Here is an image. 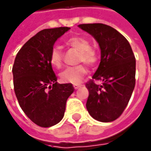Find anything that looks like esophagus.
Segmentation results:
<instances>
[{"mask_svg": "<svg viewBox=\"0 0 151 151\" xmlns=\"http://www.w3.org/2000/svg\"><path fill=\"white\" fill-rule=\"evenodd\" d=\"M81 87V85L80 84H74L73 85V88H74V89H78Z\"/></svg>", "mask_w": 151, "mask_h": 151, "instance_id": "esophagus-1", "label": "esophagus"}]
</instances>
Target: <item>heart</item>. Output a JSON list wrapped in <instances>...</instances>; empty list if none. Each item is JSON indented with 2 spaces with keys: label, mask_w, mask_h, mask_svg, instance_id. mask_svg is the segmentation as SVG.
<instances>
[{
  "label": "heart",
  "mask_w": 151,
  "mask_h": 151,
  "mask_svg": "<svg viewBox=\"0 0 151 151\" xmlns=\"http://www.w3.org/2000/svg\"><path fill=\"white\" fill-rule=\"evenodd\" d=\"M65 44L66 45L79 51V62H84L88 65H93L97 62V54L94 50L91 49V45L87 39L81 36L70 37L65 41ZM62 61L63 54L61 49L58 46L54 45L50 51V63L54 67L59 68L62 65ZM86 72L87 69L83 65L68 67L59 73V78L63 83L78 84L82 81L84 75L86 74Z\"/></svg>",
  "instance_id": "obj_1"
}]
</instances>
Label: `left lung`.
Masks as SVG:
<instances>
[{"instance_id": "1", "label": "left lung", "mask_w": 151, "mask_h": 151, "mask_svg": "<svg viewBox=\"0 0 151 151\" xmlns=\"http://www.w3.org/2000/svg\"><path fill=\"white\" fill-rule=\"evenodd\" d=\"M78 27L96 40L101 50L99 66L93 80L86 84L87 110L98 122H113L122 114L135 88V55L127 39L109 25L97 23ZM94 80L103 84L97 85Z\"/></svg>"}]
</instances>
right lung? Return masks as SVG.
<instances>
[{
    "instance_id": "obj_1",
    "label": "right lung",
    "mask_w": 151,
    "mask_h": 151,
    "mask_svg": "<svg viewBox=\"0 0 151 151\" xmlns=\"http://www.w3.org/2000/svg\"><path fill=\"white\" fill-rule=\"evenodd\" d=\"M69 29L59 27L37 33L19 50L12 68L19 106L41 127H53L62 120L67 99L74 91L73 84L58 83L50 62L54 43Z\"/></svg>"
}]
</instances>
